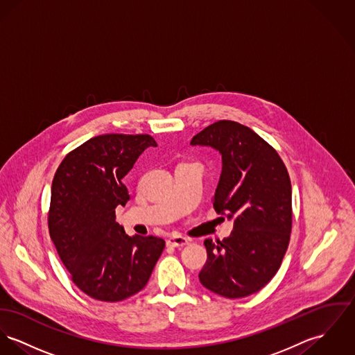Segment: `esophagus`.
Wrapping results in <instances>:
<instances>
[{
  "mask_svg": "<svg viewBox=\"0 0 355 355\" xmlns=\"http://www.w3.org/2000/svg\"><path fill=\"white\" fill-rule=\"evenodd\" d=\"M187 244H189V240L186 237H182V236H171L166 240V245L173 247V248H180V247H184Z\"/></svg>",
  "mask_w": 355,
  "mask_h": 355,
  "instance_id": "obj_1",
  "label": "esophagus"
}]
</instances>
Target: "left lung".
Listing matches in <instances>:
<instances>
[{"label":"left lung","instance_id":"1","mask_svg":"<svg viewBox=\"0 0 355 355\" xmlns=\"http://www.w3.org/2000/svg\"><path fill=\"white\" fill-rule=\"evenodd\" d=\"M191 145L220 152L223 171L213 206L233 220L227 239L205 240L207 260L199 281L226 298L247 297L271 281L289 245L288 169L271 145L237 122L218 121L198 132Z\"/></svg>","mask_w":355,"mask_h":355}]
</instances>
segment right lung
Returning a JSON list of instances; mask_svg holds the SVG:
<instances>
[{"instance_id":"add662e5","label":"right lung","mask_w":355,"mask_h":355,"mask_svg":"<svg viewBox=\"0 0 355 355\" xmlns=\"http://www.w3.org/2000/svg\"><path fill=\"white\" fill-rule=\"evenodd\" d=\"M149 146L148 134H103L71 150L51 184L49 232L71 281L89 297L116 302L142 291L165 241L125 233L116 206L130 199L123 178Z\"/></svg>"}]
</instances>
